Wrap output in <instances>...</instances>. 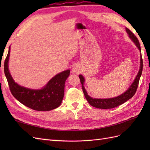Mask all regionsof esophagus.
Instances as JSON below:
<instances>
[{"label":"esophagus","mask_w":150,"mask_h":150,"mask_svg":"<svg viewBox=\"0 0 150 150\" xmlns=\"http://www.w3.org/2000/svg\"><path fill=\"white\" fill-rule=\"evenodd\" d=\"M81 68H80V66H79V65H77V64H75V65H74L73 66V68H72V71L73 72V73H79L81 71Z\"/></svg>","instance_id":"esophagus-1"}]
</instances>
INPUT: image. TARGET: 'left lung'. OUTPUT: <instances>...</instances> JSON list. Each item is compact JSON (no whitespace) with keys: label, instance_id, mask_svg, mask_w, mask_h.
<instances>
[{"label":"left lung","instance_id":"obj_1","mask_svg":"<svg viewBox=\"0 0 150 150\" xmlns=\"http://www.w3.org/2000/svg\"><path fill=\"white\" fill-rule=\"evenodd\" d=\"M126 31L127 33L128 34L129 37L133 40V42L135 43L136 46L138 47V49L139 50L140 52H141V46H140V44L137 38L135 37V35L133 34L132 31L128 29V28H126ZM140 55H141V57H141V60H140V69L137 75L136 76L134 81L133 82V83L129 87L128 90H127L125 92H124L122 94L119 95V96H117L113 98H92L90 97L88 95L87 91L85 90L84 86L85 79L82 75H79V79H80V81L82 84V91H83L84 96L86 98V100H88L89 104H90L91 106L97 108H99V109H111V108H113L118 106H120V105L125 103L126 101L130 99V98H131L133 95H135V93L137 91V90L139 80H140V78H141V76L142 75V72L143 62H142L141 53L140 54Z\"/></svg>","mask_w":150,"mask_h":150}]
</instances>
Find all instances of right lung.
Segmentation results:
<instances>
[{"instance_id": "add662e5", "label": "right lung", "mask_w": 150, "mask_h": 150, "mask_svg": "<svg viewBox=\"0 0 150 150\" xmlns=\"http://www.w3.org/2000/svg\"><path fill=\"white\" fill-rule=\"evenodd\" d=\"M10 47L4 61V73L9 90L16 99L25 106L37 111H50L62 103L64 94V84L70 70L60 72L49 81L40 90H32L18 85L14 81L8 69Z\"/></svg>"}]
</instances>
